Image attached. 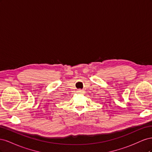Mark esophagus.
Listing matches in <instances>:
<instances>
[{
	"instance_id": "esophagus-1",
	"label": "esophagus",
	"mask_w": 152,
	"mask_h": 152,
	"mask_svg": "<svg viewBox=\"0 0 152 152\" xmlns=\"http://www.w3.org/2000/svg\"><path fill=\"white\" fill-rule=\"evenodd\" d=\"M77 92V93H84V91H83V90H81V89H78Z\"/></svg>"
}]
</instances>
